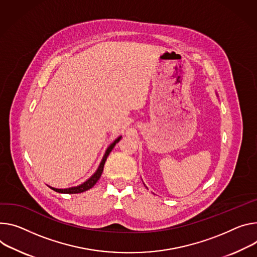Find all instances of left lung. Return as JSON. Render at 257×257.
<instances>
[{"mask_svg":"<svg viewBox=\"0 0 257 257\" xmlns=\"http://www.w3.org/2000/svg\"><path fill=\"white\" fill-rule=\"evenodd\" d=\"M216 95H217V93H216Z\"/></svg>","mask_w":257,"mask_h":257,"instance_id":"1","label":"left lung"}]
</instances>
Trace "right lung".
I'll list each match as a JSON object with an SVG mask.
<instances>
[{
	"mask_svg": "<svg viewBox=\"0 0 257 257\" xmlns=\"http://www.w3.org/2000/svg\"><path fill=\"white\" fill-rule=\"evenodd\" d=\"M122 136H119L116 139H114L113 143H111L108 148L106 149L103 157H102V160L100 162V164L97 168V170L94 172V174H93L90 178H88L85 182H83L82 184L80 185H77V186H72V188H67V189H55V188H52V186H49L50 189H52L53 191L57 192V193H61V194H79V193H83V192H86L88 190H90L92 186H94V184L98 181V179L100 178L101 174H102V171H103V167H104V164H105V161H106V158L107 156L109 155V153L112 151V149L114 148V146L118 144L120 141H121Z\"/></svg>",
	"mask_w": 257,
	"mask_h": 257,
	"instance_id": "obj_1",
	"label": "right lung"
}]
</instances>
